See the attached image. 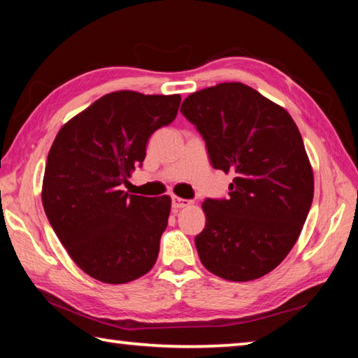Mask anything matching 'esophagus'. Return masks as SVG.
Masks as SVG:
<instances>
[{"mask_svg": "<svg viewBox=\"0 0 358 358\" xmlns=\"http://www.w3.org/2000/svg\"><path fill=\"white\" fill-rule=\"evenodd\" d=\"M191 201H187V199H181V197H172V210L173 211H178L185 207H189Z\"/></svg>", "mask_w": 358, "mask_h": 358, "instance_id": "1", "label": "esophagus"}]
</instances>
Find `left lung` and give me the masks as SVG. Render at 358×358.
Returning a JSON list of instances; mask_svg holds the SVG:
<instances>
[{"label": "left lung", "instance_id": "left-lung-1", "mask_svg": "<svg viewBox=\"0 0 358 358\" xmlns=\"http://www.w3.org/2000/svg\"><path fill=\"white\" fill-rule=\"evenodd\" d=\"M181 113L203 137L211 166L234 173L229 199H205L201 262L227 281H251L280 265L306 221L313 169L286 108L240 82L187 96Z\"/></svg>", "mask_w": 358, "mask_h": 358}]
</instances>
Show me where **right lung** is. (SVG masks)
<instances>
[{
  "instance_id": "1",
  "label": "right lung",
  "mask_w": 358,
  "mask_h": 358,
  "mask_svg": "<svg viewBox=\"0 0 358 358\" xmlns=\"http://www.w3.org/2000/svg\"><path fill=\"white\" fill-rule=\"evenodd\" d=\"M180 94L113 92L71 118L48 151L42 205L71 259L107 284L153 268L171 197L121 191L155 131L177 117Z\"/></svg>"
}]
</instances>
